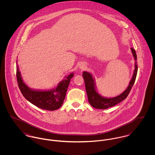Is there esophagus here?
I'll return each mask as SVG.
<instances>
[{"mask_svg":"<svg viewBox=\"0 0 155 155\" xmlns=\"http://www.w3.org/2000/svg\"><path fill=\"white\" fill-rule=\"evenodd\" d=\"M81 68H82V69H84V68H85V66H82V67H81Z\"/></svg>","mask_w":155,"mask_h":155,"instance_id":"obj_1","label":"esophagus"}]
</instances>
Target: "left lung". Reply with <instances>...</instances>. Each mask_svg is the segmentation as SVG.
I'll return each mask as SVG.
<instances>
[{
	"instance_id": "1",
	"label": "left lung",
	"mask_w": 155,
	"mask_h": 155,
	"mask_svg": "<svg viewBox=\"0 0 155 155\" xmlns=\"http://www.w3.org/2000/svg\"><path fill=\"white\" fill-rule=\"evenodd\" d=\"M133 57L135 60V68L133 73V77L129 83V85L122 94L120 95L112 97L107 98L101 96L97 91L95 79L92 75L87 71H84L82 76L85 81V88L88 98V101L91 106L98 109H106L110 107H113L125 100L128 95L130 91L134 84L138 70V65L137 63V54L135 51L131 48Z\"/></svg>"
}]
</instances>
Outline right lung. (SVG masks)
Here are the masks:
<instances>
[{"mask_svg":"<svg viewBox=\"0 0 155 155\" xmlns=\"http://www.w3.org/2000/svg\"><path fill=\"white\" fill-rule=\"evenodd\" d=\"M73 76V73H70L58 84L56 88L47 91L35 90L30 88L23 82L21 73L18 65L17 66L18 85L23 96L33 105L47 110H55L61 107L70 80Z\"/></svg>","mask_w":155,"mask_h":155,"instance_id":"add662e5","label":"right lung"}]
</instances>
